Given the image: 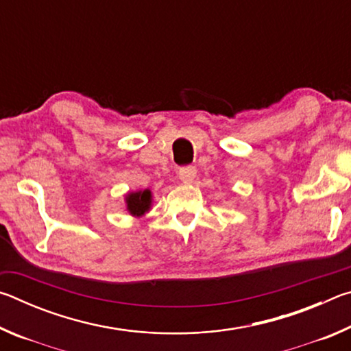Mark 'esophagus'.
<instances>
[{
  "label": "esophagus",
  "mask_w": 351,
  "mask_h": 351,
  "mask_svg": "<svg viewBox=\"0 0 351 351\" xmlns=\"http://www.w3.org/2000/svg\"><path fill=\"white\" fill-rule=\"evenodd\" d=\"M178 176H180V180L184 184H190L195 181V178H197V169L195 167H182L178 171Z\"/></svg>",
  "instance_id": "1"
}]
</instances>
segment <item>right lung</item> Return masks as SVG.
<instances>
[{"label": "right lung", "mask_w": 351, "mask_h": 351, "mask_svg": "<svg viewBox=\"0 0 351 351\" xmlns=\"http://www.w3.org/2000/svg\"><path fill=\"white\" fill-rule=\"evenodd\" d=\"M123 201H125V209L130 215L141 218L150 212L153 206V193L150 189L136 190V192H128Z\"/></svg>", "instance_id": "right-lung-1"}]
</instances>
